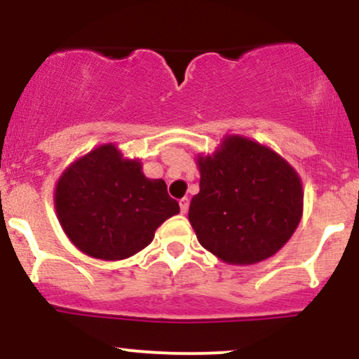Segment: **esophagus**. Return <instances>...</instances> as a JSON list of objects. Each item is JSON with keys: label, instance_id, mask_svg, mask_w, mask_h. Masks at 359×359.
<instances>
[{"label": "esophagus", "instance_id": "1", "mask_svg": "<svg viewBox=\"0 0 359 359\" xmlns=\"http://www.w3.org/2000/svg\"><path fill=\"white\" fill-rule=\"evenodd\" d=\"M179 204H180V212L185 214V212L189 211V199H187V197H184V199H180Z\"/></svg>", "mask_w": 359, "mask_h": 359}]
</instances>
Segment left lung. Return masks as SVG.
<instances>
[{
	"instance_id": "left-lung-1",
	"label": "left lung",
	"mask_w": 359,
	"mask_h": 359,
	"mask_svg": "<svg viewBox=\"0 0 359 359\" xmlns=\"http://www.w3.org/2000/svg\"><path fill=\"white\" fill-rule=\"evenodd\" d=\"M199 194L189 208L197 240L231 265L270 258L297 229L304 208L297 172L278 154L231 135L212 155L197 156Z\"/></svg>"
}]
</instances>
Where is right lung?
Returning a JSON list of instances; mask_svg holds the SVG:
<instances>
[{
    "mask_svg": "<svg viewBox=\"0 0 359 359\" xmlns=\"http://www.w3.org/2000/svg\"><path fill=\"white\" fill-rule=\"evenodd\" d=\"M55 211L82 253L114 262L133 257L180 208L162 179L143 175L140 160L123 158L113 143L65 168L55 187Z\"/></svg>",
    "mask_w": 359,
    "mask_h": 359,
    "instance_id": "add662e5",
    "label": "right lung"
}]
</instances>
